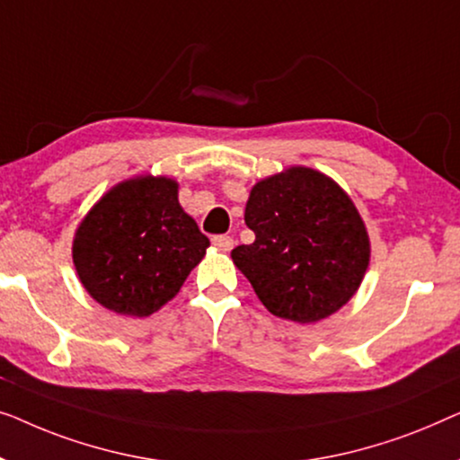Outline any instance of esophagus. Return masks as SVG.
Segmentation results:
<instances>
[{"instance_id":"obj_1","label":"esophagus","mask_w":460,"mask_h":460,"mask_svg":"<svg viewBox=\"0 0 460 460\" xmlns=\"http://www.w3.org/2000/svg\"><path fill=\"white\" fill-rule=\"evenodd\" d=\"M212 245L221 252H231L233 250V237L229 235H215L212 237Z\"/></svg>"}]
</instances>
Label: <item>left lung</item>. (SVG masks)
I'll use <instances>...</instances> for the list:
<instances>
[{
	"instance_id": "8db88e82",
	"label": "left lung",
	"mask_w": 460,
	"mask_h": 460,
	"mask_svg": "<svg viewBox=\"0 0 460 460\" xmlns=\"http://www.w3.org/2000/svg\"><path fill=\"white\" fill-rule=\"evenodd\" d=\"M243 218L256 239L231 258L269 313L316 323L357 294L371 243L357 206L327 174L292 166L258 181Z\"/></svg>"
}]
</instances>
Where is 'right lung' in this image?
I'll return each instance as SVG.
<instances>
[{
    "label": "right lung",
    "instance_id": "obj_1",
    "mask_svg": "<svg viewBox=\"0 0 460 460\" xmlns=\"http://www.w3.org/2000/svg\"><path fill=\"white\" fill-rule=\"evenodd\" d=\"M210 242L179 204L177 181L135 177L87 212L73 242L76 275L102 306L150 316L172 300Z\"/></svg>",
    "mask_w": 460,
    "mask_h": 460
}]
</instances>
